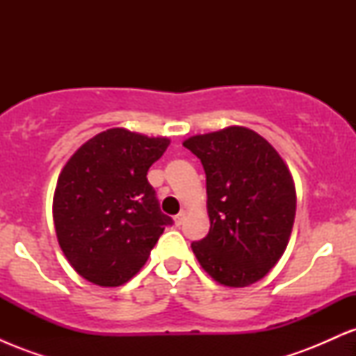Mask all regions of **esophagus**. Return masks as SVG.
<instances>
[{
    "label": "esophagus",
    "instance_id": "obj_1",
    "mask_svg": "<svg viewBox=\"0 0 356 356\" xmlns=\"http://www.w3.org/2000/svg\"><path fill=\"white\" fill-rule=\"evenodd\" d=\"M184 220H186V212L181 211V212H179V214L175 216V218H174V222H175V226H182V222H184Z\"/></svg>",
    "mask_w": 356,
    "mask_h": 356
}]
</instances>
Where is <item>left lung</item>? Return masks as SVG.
I'll use <instances>...</instances> for the list:
<instances>
[{
  "instance_id": "left-lung-1",
  "label": "left lung",
  "mask_w": 356,
  "mask_h": 356,
  "mask_svg": "<svg viewBox=\"0 0 356 356\" xmlns=\"http://www.w3.org/2000/svg\"><path fill=\"white\" fill-rule=\"evenodd\" d=\"M206 172V238L191 248L219 284L244 288L263 280L286 251L296 214L288 165L266 138L246 127L192 136L182 142Z\"/></svg>"
}]
</instances>
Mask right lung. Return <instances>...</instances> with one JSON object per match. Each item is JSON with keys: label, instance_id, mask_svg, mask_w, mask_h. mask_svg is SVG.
Returning <instances> with one entry per match:
<instances>
[{"label": "right lung", "instance_id": "1", "mask_svg": "<svg viewBox=\"0 0 356 356\" xmlns=\"http://www.w3.org/2000/svg\"><path fill=\"white\" fill-rule=\"evenodd\" d=\"M169 144L115 127L85 142L61 169L53 195L56 238L90 283L113 288L132 280L172 224L147 181Z\"/></svg>", "mask_w": 356, "mask_h": 356}]
</instances>
